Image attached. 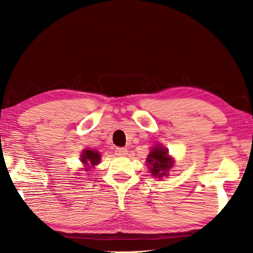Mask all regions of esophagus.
Returning <instances> with one entry per match:
<instances>
[{"label":"esophagus","mask_w":253,"mask_h":253,"mask_svg":"<svg viewBox=\"0 0 253 253\" xmlns=\"http://www.w3.org/2000/svg\"><path fill=\"white\" fill-rule=\"evenodd\" d=\"M115 152H116L117 155H126L128 151H127V149H125V148H116Z\"/></svg>","instance_id":"34e87169"}]
</instances>
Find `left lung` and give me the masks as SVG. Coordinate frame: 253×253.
<instances>
[{"instance_id": "left-lung-1", "label": "left lung", "mask_w": 253, "mask_h": 253, "mask_svg": "<svg viewBox=\"0 0 253 253\" xmlns=\"http://www.w3.org/2000/svg\"><path fill=\"white\" fill-rule=\"evenodd\" d=\"M147 162L151 174L155 177L166 176L168 170L173 166V162L168 154V150L160 146L152 149V151L148 155Z\"/></svg>"}]
</instances>
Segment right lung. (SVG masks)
<instances>
[{"instance_id": "obj_1", "label": "right lung", "mask_w": 253, "mask_h": 253, "mask_svg": "<svg viewBox=\"0 0 253 253\" xmlns=\"http://www.w3.org/2000/svg\"><path fill=\"white\" fill-rule=\"evenodd\" d=\"M100 154L94 150H84L82 154V162L85 165L94 166L100 162Z\"/></svg>"}]
</instances>
